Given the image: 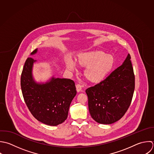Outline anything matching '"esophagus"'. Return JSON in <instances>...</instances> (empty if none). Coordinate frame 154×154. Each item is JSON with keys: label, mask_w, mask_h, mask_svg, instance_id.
<instances>
[{"label": "esophagus", "mask_w": 154, "mask_h": 154, "mask_svg": "<svg viewBox=\"0 0 154 154\" xmlns=\"http://www.w3.org/2000/svg\"><path fill=\"white\" fill-rule=\"evenodd\" d=\"M76 89H77V91L79 92H80L82 89V86L80 84H77L76 85Z\"/></svg>", "instance_id": "1"}]
</instances>
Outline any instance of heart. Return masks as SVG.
Listing matches in <instances>:
<instances>
[{
  "mask_svg": "<svg viewBox=\"0 0 154 154\" xmlns=\"http://www.w3.org/2000/svg\"><path fill=\"white\" fill-rule=\"evenodd\" d=\"M79 65L87 66L85 70V76L92 82H98L103 80L112 70L114 65V59L111 55L106 54L101 51H92L80 53L78 56ZM68 69H75V63L71 59L66 62Z\"/></svg>",
  "mask_w": 154,
  "mask_h": 154,
  "instance_id": "heart-1",
  "label": "heart"
}]
</instances>
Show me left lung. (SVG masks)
I'll return each mask as SVG.
<instances>
[{
    "label": "left lung",
    "mask_w": 154,
    "mask_h": 154,
    "mask_svg": "<svg viewBox=\"0 0 154 154\" xmlns=\"http://www.w3.org/2000/svg\"><path fill=\"white\" fill-rule=\"evenodd\" d=\"M128 54L122 65L106 79L86 90L91 117L98 123L111 124L121 119L133 97L135 76Z\"/></svg>",
    "instance_id": "obj_1"
}]
</instances>
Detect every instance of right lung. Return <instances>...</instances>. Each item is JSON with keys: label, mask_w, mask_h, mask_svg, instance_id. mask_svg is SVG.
<instances>
[{"label": "right lung", "mask_w": 154, "mask_h": 154, "mask_svg": "<svg viewBox=\"0 0 154 154\" xmlns=\"http://www.w3.org/2000/svg\"><path fill=\"white\" fill-rule=\"evenodd\" d=\"M35 49L31 54L36 53ZM35 60L26 59L21 75V88L25 103L33 116L39 122L50 126L63 122L68 117L69 106L77 94L75 83L68 79H54L38 84L32 77Z\"/></svg>", "instance_id": "add662e5"}]
</instances>
